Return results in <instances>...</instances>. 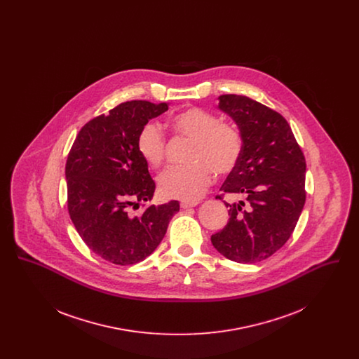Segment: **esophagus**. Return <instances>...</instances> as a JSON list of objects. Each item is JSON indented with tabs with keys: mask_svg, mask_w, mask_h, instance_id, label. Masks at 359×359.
I'll return each mask as SVG.
<instances>
[{
	"mask_svg": "<svg viewBox=\"0 0 359 359\" xmlns=\"http://www.w3.org/2000/svg\"><path fill=\"white\" fill-rule=\"evenodd\" d=\"M199 205L198 202H182L180 207H182V208H191V207H195V205Z\"/></svg>",
	"mask_w": 359,
	"mask_h": 359,
	"instance_id": "esophagus-1",
	"label": "esophagus"
}]
</instances>
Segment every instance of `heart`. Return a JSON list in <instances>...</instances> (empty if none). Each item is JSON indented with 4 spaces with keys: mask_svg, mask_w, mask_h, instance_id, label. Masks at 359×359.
<instances>
[{
    "mask_svg": "<svg viewBox=\"0 0 359 359\" xmlns=\"http://www.w3.org/2000/svg\"><path fill=\"white\" fill-rule=\"evenodd\" d=\"M172 130L179 137L192 140L186 165H176L158 176V188L163 196L180 201L199 199L217 175H229L238 165L243 140L238 129L222 122L219 117L199 107L173 116ZM137 151L152 167L158 168L167 154V138L161 126L149 121L138 132Z\"/></svg>",
    "mask_w": 359,
    "mask_h": 359,
    "instance_id": "1",
    "label": "heart"
}]
</instances>
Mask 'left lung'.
Listing matches in <instances>:
<instances>
[{"label":"left lung","mask_w":359,"mask_h":359,"mask_svg":"<svg viewBox=\"0 0 359 359\" xmlns=\"http://www.w3.org/2000/svg\"><path fill=\"white\" fill-rule=\"evenodd\" d=\"M218 100L243 140L238 165L221 191L245 201L224 202L230 218L211 242L226 258L255 264L283 248L296 227L306 203V158L280 113L243 95Z\"/></svg>","instance_id":"obj_1"}]
</instances>
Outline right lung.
Listing matches in <instances>:
<instances>
[{
	"mask_svg": "<svg viewBox=\"0 0 359 359\" xmlns=\"http://www.w3.org/2000/svg\"><path fill=\"white\" fill-rule=\"evenodd\" d=\"M167 110V103H121L88 121L69 151V218L88 249L111 264L132 265L152 255L180 208L171 201L138 215L129 211L151 201L156 188L148 163L137 151L138 132Z\"/></svg>",
	"mask_w": 359,
	"mask_h": 359,
	"instance_id": "add662e5",
	"label": "right lung"
}]
</instances>
